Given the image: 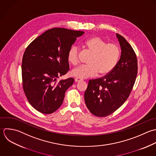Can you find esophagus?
I'll return each mask as SVG.
<instances>
[{"instance_id":"esophagus-1","label":"esophagus","mask_w":156,"mask_h":156,"mask_svg":"<svg viewBox=\"0 0 156 156\" xmlns=\"http://www.w3.org/2000/svg\"><path fill=\"white\" fill-rule=\"evenodd\" d=\"M82 81V80H81V79H80V78H76L75 79V81L76 83H78V82H80V81Z\"/></svg>"}]
</instances>
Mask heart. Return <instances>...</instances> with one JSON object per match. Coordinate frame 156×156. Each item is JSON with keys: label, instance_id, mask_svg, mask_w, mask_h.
Instances as JSON below:
<instances>
[{"label": "heart", "instance_id": "obj_1", "mask_svg": "<svg viewBox=\"0 0 156 156\" xmlns=\"http://www.w3.org/2000/svg\"><path fill=\"white\" fill-rule=\"evenodd\" d=\"M87 50L92 54L86 66H80L71 71L73 76L84 79L110 73L117 64L120 56V48L115 44L108 43L98 36L89 38L85 42ZM67 59L73 65L79 62V48L72 45L67 53Z\"/></svg>", "mask_w": 156, "mask_h": 156}]
</instances>
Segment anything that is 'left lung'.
Wrapping results in <instances>:
<instances>
[{
    "mask_svg": "<svg viewBox=\"0 0 156 156\" xmlns=\"http://www.w3.org/2000/svg\"><path fill=\"white\" fill-rule=\"evenodd\" d=\"M122 49L114 69L102 78L90 80L84 93L87 108L94 115L108 116L117 110L129 97L138 70L136 54L122 36L116 34Z\"/></svg>",
    "mask_w": 156,
    "mask_h": 156,
    "instance_id": "obj_1",
    "label": "left lung"
}]
</instances>
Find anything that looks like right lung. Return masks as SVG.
I'll list each match as a JSON object with an SVG mask.
<instances>
[{
	"label": "right lung",
	"instance_id": "1",
	"mask_svg": "<svg viewBox=\"0 0 156 156\" xmlns=\"http://www.w3.org/2000/svg\"><path fill=\"white\" fill-rule=\"evenodd\" d=\"M83 34L81 31L53 28L25 49L22 62L23 89L29 103L39 112L50 114L61 106L74 79L58 78L69 71L68 51Z\"/></svg>",
	"mask_w": 156,
	"mask_h": 156
}]
</instances>
